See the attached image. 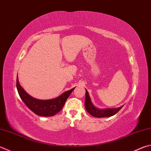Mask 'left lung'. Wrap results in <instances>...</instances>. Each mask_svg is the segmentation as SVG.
Wrapping results in <instances>:
<instances>
[{"mask_svg": "<svg viewBox=\"0 0 151 151\" xmlns=\"http://www.w3.org/2000/svg\"><path fill=\"white\" fill-rule=\"evenodd\" d=\"M85 103L84 106L86 111L92 115V116L96 117H110L116 114L120 109H122V106L117 108H105V109H99L94 106L91 101L88 92L86 89V94H85Z\"/></svg>", "mask_w": 151, "mask_h": 151, "instance_id": "1", "label": "left lung"}]
</instances>
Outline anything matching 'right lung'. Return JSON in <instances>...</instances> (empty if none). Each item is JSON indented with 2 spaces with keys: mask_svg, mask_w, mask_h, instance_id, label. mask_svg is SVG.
<instances>
[{
  "mask_svg": "<svg viewBox=\"0 0 151 151\" xmlns=\"http://www.w3.org/2000/svg\"><path fill=\"white\" fill-rule=\"evenodd\" d=\"M16 88L22 100L30 110L37 116L45 117L53 116L61 111L67 98L75 88V87L65 92L53 99L39 100L32 97L24 90L19 83L18 76L16 78Z\"/></svg>",
  "mask_w": 151,
  "mask_h": 151,
  "instance_id": "right-lung-1",
  "label": "right lung"
}]
</instances>
